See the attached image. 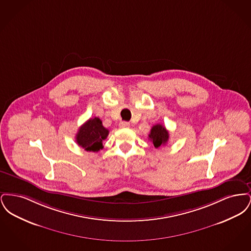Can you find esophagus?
I'll use <instances>...</instances> for the list:
<instances>
[{"label": "esophagus", "mask_w": 251, "mask_h": 251, "mask_svg": "<svg viewBox=\"0 0 251 251\" xmlns=\"http://www.w3.org/2000/svg\"><path fill=\"white\" fill-rule=\"evenodd\" d=\"M120 128H129L130 127V123L127 121H121L120 123Z\"/></svg>", "instance_id": "esophagus-1"}]
</instances>
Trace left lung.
Returning <instances> with one entry per match:
<instances>
[{"label":"left lung","instance_id":"obj_1","mask_svg":"<svg viewBox=\"0 0 251 251\" xmlns=\"http://www.w3.org/2000/svg\"><path fill=\"white\" fill-rule=\"evenodd\" d=\"M168 131L161 124L154 125L151 130V133L149 134V139L154 145L156 149L166 145L168 141Z\"/></svg>","mask_w":251,"mask_h":251}]
</instances>
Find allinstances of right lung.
<instances>
[{"instance_id":"obj_1","label":"right lung","mask_w":251,"mask_h":251,"mask_svg":"<svg viewBox=\"0 0 251 251\" xmlns=\"http://www.w3.org/2000/svg\"><path fill=\"white\" fill-rule=\"evenodd\" d=\"M109 131L101 120L94 118L84 123L76 134V142L86 151L97 152L103 148L102 141L107 138Z\"/></svg>"}]
</instances>
